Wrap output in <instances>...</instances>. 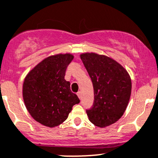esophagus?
<instances>
[{
	"instance_id": "esophagus-1",
	"label": "esophagus",
	"mask_w": 158,
	"mask_h": 158,
	"mask_svg": "<svg viewBox=\"0 0 158 158\" xmlns=\"http://www.w3.org/2000/svg\"><path fill=\"white\" fill-rule=\"evenodd\" d=\"M81 92H77V95H78V97H79V99H81V98H82V95H81Z\"/></svg>"
}]
</instances>
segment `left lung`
<instances>
[{
    "label": "left lung",
    "mask_w": 158,
    "mask_h": 158,
    "mask_svg": "<svg viewBox=\"0 0 158 158\" xmlns=\"http://www.w3.org/2000/svg\"><path fill=\"white\" fill-rule=\"evenodd\" d=\"M80 57L94 88V104L86 110L89 119L106 127L123 115L132 91L131 78L123 66L107 56L83 53Z\"/></svg>",
    "instance_id": "8db88e82"
}]
</instances>
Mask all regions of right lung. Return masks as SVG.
<instances>
[{
	"instance_id": "add662e5",
	"label": "right lung",
	"mask_w": 158,
	"mask_h": 158,
	"mask_svg": "<svg viewBox=\"0 0 158 158\" xmlns=\"http://www.w3.org/2000/svg\"><path fill=\"white\" fill-rule=\"evenodd\" d=\"M74 57L71 54L50 56L26 75L23 98L32 118L48 127H55L67 119L73 105L79 103L65 80L66 69Z\"/></svg>"
}]
</instances>
